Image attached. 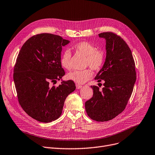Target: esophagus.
I'll return each mask as SVG.
<instances>
[{"instance_id":"esophagus-1","label":"esophagus","mask_w":155,"mask_h":155,"mask_svg":"<svg viewBox=\"0 0 155 155\" xmlns=\"http://www.w3.org/2000/svg\"><path fill=\"white\" fill-rule=\"evenodd\" d=\"M76 87H77V89H80V88L82 87V86L80 85H78V84H76Z\"/></svg>"}]
</instances>
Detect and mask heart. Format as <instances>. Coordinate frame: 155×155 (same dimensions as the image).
Instances as JSON below:
<instances>
[{
    "mask_svg": "<svg viewBox=\"0 0 155 155\" xmlns=\"http://www.w3.org/2000/svg\"><path fill=\"white\" fill-rule=\"evenodd\" d=\"M73 50L77 53H80L85 56V67L89 66L94 70H99L104 61V54L102 51L97 50L96 47L92 43L82 41L73 46ZM60 63L63 68L70 70L72 68L71 52L68 49L64 50L60 57ZM92 76L91 70H73L70 72L67 77L78 84H83L90 79Z\"/></svg>",
    "mask_w": 155,
    "mask_h": 155,
    "instance_id": "obj_1",
    "label": "heart"
}]
</instances>
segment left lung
I'll use <instances>...</instances> for the list:
<instances>
[{
  "label": "left lung",
  "mask_w": 155,
  "mask_h": 155,
  "mask_svg": "<svg viewBox=\"0 0 155 155\" xmlns=\"http://www.w3.org/2000/svg\"><path fill=\"white\" fill-rule=\"evenodd\" d=\"M99 36L105 39L106 58L95 79L98 82L104 81V87L99 90L91 86L94 94L85 107L89 117L104 122L116 117L126 108L136 73L132 52L123 39L112 32H102Z\"/></svg>",
  "instance_id": "1"
}]
</instances>
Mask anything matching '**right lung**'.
Masks as SVG:
<instances>
[{
  "mask_svg": "<svg viewBox=\"0 0 155 155\" xmlns=\"http://www.w3.org/2000/svg\"><path fill=\"white\" fill-rule=\"evenodd\" d=\"M70 41L60 36L42 33L32 36L23 45L14 69V82L18 101L28 114L38 121L50 123L61 116L67 97L75 90L64 75L60 57L62 47Z\"/></svg>",
  "mask_w": 155,
  "mask_h": 155,
  "instance_id": "1",
  "label": "right lung"
}]
</instances>
